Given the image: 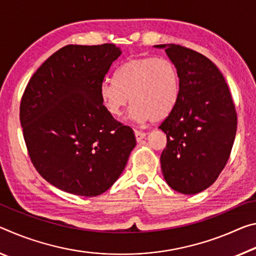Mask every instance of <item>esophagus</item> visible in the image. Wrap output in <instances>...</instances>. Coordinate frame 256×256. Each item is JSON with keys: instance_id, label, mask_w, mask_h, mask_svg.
Wrapping results in <instances>:
<instances>
[{"instance_id": "esophagus-1", "label": "esophagus", "mask_w": 256, "mask_h": 256, "mask_svg": "<svg viewBox=\"0 0 256 256\" xmlns=\"http://www.w3.org/2000/svg\"><path fill=\"white\" fill-rule=\"evenodd\" d=\"M145 136H146V134L142 132H138V130H135V137H136V140L138 142V143L143 140L144 138H145Z\"/></svg>"}]
</instances>
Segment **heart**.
<instances>
[{
    "label": "heart",
    "mask_w": 256,
    "mask_h": 256,
    "mask_svg": "<svg viewBox=\"0 0 256 256\" xmlns=\"http://www.w3.org/2000/svg\"><path fill=\"white\" fill-rule=\"evenodd\" d=\"M180 78L177 66L166 58L143 56L126 61L100 87L106 110L119 116L132 102L128 118L136 122L166 119L177 106Z\"/></svg>",
    "instance_id": "heart-1"
}]
</instances>
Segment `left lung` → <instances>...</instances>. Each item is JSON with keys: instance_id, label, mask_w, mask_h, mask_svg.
Returning <instances> with one entry per match:
<instances>
[{"instance_id": "8db88e82", "label": "left lung", "mask_w": 256, "mask_h": 256, "mask_svg": "<svg viewBox=\"0 0 256 256\" xmlns=\"http://www.w3.org/2000/svg\"><path fill=\"white\" fill-rule=\"evenodd\" d=\"M164 50L177 66V106L158 129L166 135L161 170L172 190L194 195L210 187L232 152L237 116L228 85L218 66L192 50L176 44Z\"/></svg>"}]
</instances>
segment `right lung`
Masks as SVG:
<instances>
[{
  "instance_id": "1",
  "label": "right lung",
  "mask_w": 256,
  "mask_h": 256,
  "mask_svg": "<svg viewBox=\"0 0 256 256\" xmlns=\"http://www.w3.org/2000/svg\"><path fill=\"white\" fill-rule=\"evenodd\" d=\"M114 44L66 45L42 64L24 90L20 124L34 166L69 194L93 198L122 174L136 146L134 132L103 106L100 87Z\"/></svg>"
}]
</instances>
